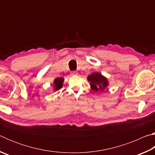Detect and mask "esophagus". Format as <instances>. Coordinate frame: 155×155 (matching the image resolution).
<instances>
[{"instance_id": "obj_1", "label": "esophagus", "mask_w": 155, "mask_h": 155, "mask_svg": "<svg viewBox=\"0 0 155 155\" xmlns=\"http://www.w3.org/2000/svg\"><path fill=\"white\" fill-rule=\"evenodd\" d=\"M78 72H77V71H72V72H71V76H76V75H78Z\"/></svg>"}]
</instances>
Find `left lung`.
Segmentation results:
<instances>
[{
  "label": "left lung",
  "mask_w": 155,
  "mask_h": 155,
  "mask_svg": "<svg viewBox=\"0 0 155 155\" xmlns=\"http://www.w3.org/2000/svg\"><path fill=\"white\" fill-rule=\"evenodd\" d=\"M87 79L90 83L91 90L95 91H104L109 86L107 78L98 72L91 73L88 76Z\"/></svg>",
  "instance_id": "left-lung-1"
}]
</instances>
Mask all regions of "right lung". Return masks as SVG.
Returning a JSON list of instances; mask_svg holds the SVG:
<instances>
[{
    "mask_svg": "<svg viewBox=\"0 0 155 155\" xmlns=\"http://www.w3.org/2000/svg\"><path fill=\"white\" fill-rule=\"evenodd\" d=\"M64 81V78L62 77L56 78L55 79H54L53 83H52V85H53V86H52V87H53V90L54 91H56L60 90L61 88H62Z\"/></svg>",
    "mask_w": 155,
    "mask_h": 155,
    "instance_id": "add662e5",
    "label": "right lung"
}]
</instances>
